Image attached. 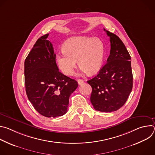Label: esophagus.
Here are the masks:
<instances>
[{
	"mask_svg": "<svg viewBox=\"0 0 155 155\" xmlns=\"http://www.w3.org/2000/svg\"><path fill=\"white\" fill-rule=\"evenodd\" d=\"M77 81H78V83L79 85H81V84H82L84 83V81L83 80H81V79L77 80Z\"/></svg>",
	"mask_w": 155,
	"mask_h": 155,
	"instance_id": "34e87169",
	"label": "esophagus"
}]
</instances>
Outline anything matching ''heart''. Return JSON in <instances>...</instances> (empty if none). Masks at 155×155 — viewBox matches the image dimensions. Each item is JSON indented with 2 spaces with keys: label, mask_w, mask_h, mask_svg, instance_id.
Returning <instances> with one entry per match:
<instances>
[{
  "label": "heart",
  "mask_w": 155,
  "mask_h": 155,
  "mask_svg": "<svg viewBox=\"0 0 155 155\" xmlns=\"http://www.w3.org/2000/svg\"><path fill=\"white\" fill-rule=\"evenodd\" d=\"M64 52L56 56L60 70L65 75H72L78 64L83 72L93 74L102 65L104 47L97 38L75 36L66 40L62 47Z\"/></svg>",
  "instance_id": "b5f03b06"
}]
</instances>
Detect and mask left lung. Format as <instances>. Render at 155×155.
I'll use <instances>...</instances> for the list:
<instances>
[{
	"label": "left lung",
	"instance_id": "obj_1",
	"mask_svg": "<svg viewBox=\"0 0 155 155\" xmlns=\"http://www.w3.org/2000/svg\"><path fill=\"white\" fill-rule=\"evenodd\" d=\"M110 37V53L99 73L87 82L92 87L90 97L93 107L102 112L120 109L132 89L130 56L121 39L104 29Z\"/></svg>",
	"mask_w": 155,
	"mask_h": 155
}]
</instances>
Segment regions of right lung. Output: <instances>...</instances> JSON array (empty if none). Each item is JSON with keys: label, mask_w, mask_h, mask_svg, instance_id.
<instances>
[{"label": "right lung", "mask_w": 155, "mask_h": 155, "mask_svg": "<svg viewBox=\"0 0 155 155\" xmlns=\"http://www.w3.org/2000/svg\"><path fill=\"white\" fill-rule=\"evenodd\" d=\"M48 34L40 37L25 61L26 91L29 101L41 115L62 116L68 111L71 94L78 83L59 71Z\"/></svg>", "instance_id": "obj_1"}]
</instances>
